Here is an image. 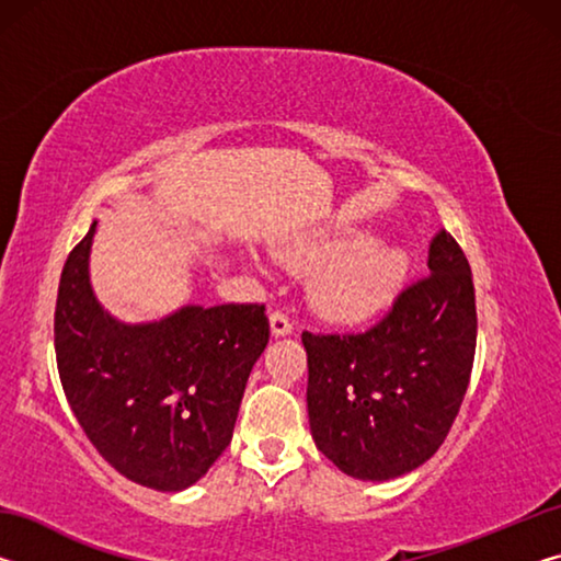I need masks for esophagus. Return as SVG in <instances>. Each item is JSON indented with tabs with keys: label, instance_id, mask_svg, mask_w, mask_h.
I'll return each mask as SVG.
<instances>
[{
	"label": "esophagus",
	"instance_id": "esophagus-1",
	"mask_svg": "<svg viewBox=\"0 0 561 561\" xmlns=\"http://www.w3.org/2000/svg\"><path fill=\"white\" fill-rule=\"evenodd\" d=\"M270 327H272V336H287V334H291V319L284 314V311H272Z\"/></svg>",
	"mask_w": 561,
	"mask_h": 561
}]
</instances>
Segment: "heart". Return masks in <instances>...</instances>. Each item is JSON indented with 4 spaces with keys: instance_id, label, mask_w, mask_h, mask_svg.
Wrapping results in <instances>:
<instances>
[{
    "instance_id": "obj_1",
    "label": "heart",
    "mask_w": 561,
    "mask_h": 561,
    "mask_svg": "<svg viewBox=\"0 0 561 561\" xmlns=\"http://www.w3.org/2000/svg\"><path fill=\"white\" fill-rule=\"evenodd\" d=\"M344 257L319 272L311 299L334 321H364L386 309L408 277V257L398 247L360 234L348 242Z\"/></svg>"
}]
</instances>
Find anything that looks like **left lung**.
Returning <instances> with one entry per match:
<instances>
[{
  "mask_svg": "<svg viewBox=\"0 0 561 561\" xmlns=\"http://www.w3.org/2000/svg\"><path fill=\"white\" fill-rule=\"evenodd\" d=\"M428 267L366 331H301L311 435L351 478L391 480L433 458L468 391L478 311L453 234L435 237Z\"/></svg>",
  "mask_w": 561,
  "mask_h": 561,
  "instance_id": "obj_1",
  "label": "left lung"
}]
</instances>
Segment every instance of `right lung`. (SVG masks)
<instances>
[{"label":"right lung","instance_id":"right-lung-1","mask_svg":"<svg viewBox=\"0 0 561 561\" xmlns=\"http://www.w3.org/2000/svg\"><path fill=\"white\" fill-rule=\"evenodd\" d=\"M96 222L69 252L54 311L59 378L103 460L138 485L178 492L232 440L247 378L270 341L264 304L183 307L121 324L89 284Z\"/></svg>","mask_w":561,"mask_h":561}]
</instances>
